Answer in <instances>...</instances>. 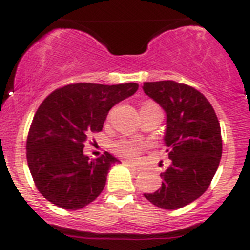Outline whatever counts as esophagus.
<instances>
[{
  "instance_id": "34e87169",
  "label": "esophagus",
  "mask_w": 250,
  "mask_h": 250,
  "mask_svg": "<svg viewBox=\"0 0 250 250\" xmlns=\"http://www.w3.org/2000/svg\"><path fill=\"white\" fill-rule=\"evenodd\" d=\"M125 166H127V167L129 168V169L132 170V172H134V173H139V172H141V168H139V167H136V166H134V164L129 163V162H125Z\"/></svg>"
}]
</instances>
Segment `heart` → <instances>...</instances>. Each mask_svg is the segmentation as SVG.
Here are the masks:
<instances>
[{"label":"heart","instance_id":"b5f03b06","mask_svg":"<svg viewBox=\"0 0 250 250\" xmlns=\"http://www.w3.org/2000/svg\"><path fill=\"white\" fill-rule=\"evenodd\" d=\"M154 105H157L156 103L147 102L142 105V108H148V107H154ZM111 149L117 156L129 159V161H134L141 154L142 150L145 149V146L142 143H138V142L130 141V139H118V141H114L112 143Z\"/></svg>","mask_w":250,"mask_h":250}]
</instances>
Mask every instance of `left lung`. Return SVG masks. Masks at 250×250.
<instances>
[{"instance_id": "obj_1", "label": "left lung", "mask_w": 250, "mask_h": 250, "mask_svg": "<svg viewBox=\"0 0 250 250\" xmlns=\"http://www.w3.org/2000/svg\"><path fill=\"white\" fill-rule=\"evenodd\" d=\"M143 91L167 113L164 141L172 161L161 173V188L145 197L159 208H182L208 189L217 172L223 148L219 121L206 96L188 84L145 82Z\"/></svg>"}]
</instances>
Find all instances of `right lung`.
I'll list each match as a JSON object with an SVG mask.
<instances>
[{
  "mask_svg": "<svg viewBox=\"0 0 250 250\" xmlns=\"http://www.w3.org/2000/svg\"><path fill=\"white\" fill-rule=\"evenodd\" d=\"M137 83H71L49 93L38 107L26 142L28 168L36 188L63 209H81L103 190L118 159L105 152L83 154L88 136L103 128L109 109L134 94Z\"/></svg>",
  "mask_w": 250,
  "mask_h": 250,
  "instance_id": "1",
  "label": "right lung"
}]
</instances>
